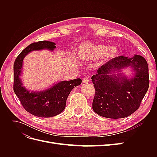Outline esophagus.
<instances>
[{
    "label": "esophagus",
    "instance_id": "34e87169",
    "mask_svg": "<svg viewBox=\"0 0 157 157\" xmlns=\"http://www.w3.org/2000/svg\"><path fill=\"white\" fill-rule=\"evenodd\" d=\"M88 82H89V79L86 77H84V78H82V82L83 83H88Z\"/></svg>",
    "mask_w": 157,
    "mask_h": 157
}]
</instances>
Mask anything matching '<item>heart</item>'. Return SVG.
I'll return each instance as SVG.
<instances>
[{"label":"heart","mask_w":157,"mask_h":157,"mask_svg":"<svg viewBox=\"0 0 157 157\" xmlns=\"http://www.w3.org/2000/svg\"><path fill=\"white\" fill-rule=\"evenodd\" d=\"M79 58L85 61H93L101 58L102 63L114 59L118 54L115 46L106 44H93L86 42L79 46L78 49Z\"/></svg>","instance_id":"obj_1"}]
</instances>
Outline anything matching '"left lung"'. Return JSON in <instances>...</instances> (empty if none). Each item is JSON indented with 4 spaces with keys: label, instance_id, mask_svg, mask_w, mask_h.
Returning <instances> with one entry per match:
<instances>
[{
    "label": "left lung",
    "instance_id": "obj_1",
    "mask_svg": "<svg viewBox=\"0 0 157 157\" xmlns=\"http://www.w3.org/2000/svg\"><path fill=\"white\" fill-rule=\"evenodd\" d=\"M128 67L134 71L130 78L122 73ZM91 79L96 90L94 112L109 118L127 117L138 109L149 88L148 65L140 55L118 56L99 67Z\"/></svg>",
    "mask_w": 157,
    "mask_h": 157
}]
</instances>
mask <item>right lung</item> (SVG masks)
I'll return each instance as SVG.
<instances>
[{
	"instance_id": "add662e5",
	"label": "right lung",
	"mask_w": 157,
	"mask_h": 157,
	"mask_svg": "<svg viewBox=\"0 0 157 157\" xmlns=\"http://www.w3.org/2000/svg\"><path fill=\"white\" fill-rule=\"evenodd\" d=\"M56 48L53 42H34L19 54L13 64V91L25 110L36 117L48 118L61 113L65 108L66 101L71 90L82 82L80 78L61 80L46 90L35 92H31L23 86L20 77L25 57L33 51L45 49L53 51Z\"/></svg>"
}]
</instances>
